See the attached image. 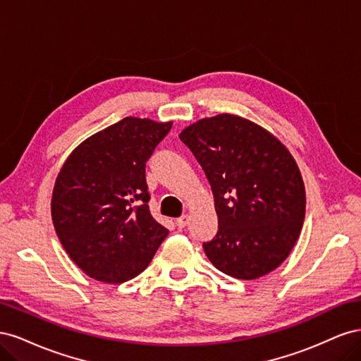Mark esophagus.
Segmentation results:
<instances>
[{
	"label": "esophagus",
	"instance_id": "obj_1",
	"mask_svg": "<svg viewBox=\"0 0 361 361\" xmlns=\"http://www.w3.org/2000/svg\"><path fill=\"white\" fill-rule=\"evenodd\" d=\"M188 221H190V218H188V215H182V216L176 218V226H178L179 228H183L185 226H187V224H188Z\"/></svg>",
	"mask_w": 361,
	"mask_h": 361
}]
</instances>
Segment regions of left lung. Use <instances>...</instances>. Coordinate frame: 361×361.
Returning <instances> with one entry per match:
<instances>
[{
	"instance_id": "left-lung-1",
	"label": "left lung",
	"mask_w": 361,
	"mask_h": 361,
	"mask_svg": "<svg viewBox=\"0 0 361 361\" xmlns=\"http://www.w3.org/2000/svg\"><path fill=\"white\" fill-rule=\"evenodd\" d=\"M212 188L218 231L203 243L215 268L253 280L274 271L300 236L305 214L301 173L268 130L232 114L202 118L179 135Z\"/></svg>"
}]
</instances>
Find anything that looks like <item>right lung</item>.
Here are the masks:
<instances>
[{
    "instance_id": "add662e5",
    "label": "right lung",
    "mask_w": 361,
    "mask_h": 361,
    "mask_svg": "<svg viewBox=\"0 0 361 361\" xmlns=\"http://www.w3.org/2000/svg\"><path fill=\"white\" fill-rule=\"evenodd\" d=\"M171 122L125 117L87 138L60 170L51 212L57 236L85 274L123 283L169 235L149 209L146 162Z\"/></svg>"
}]
</instances>
